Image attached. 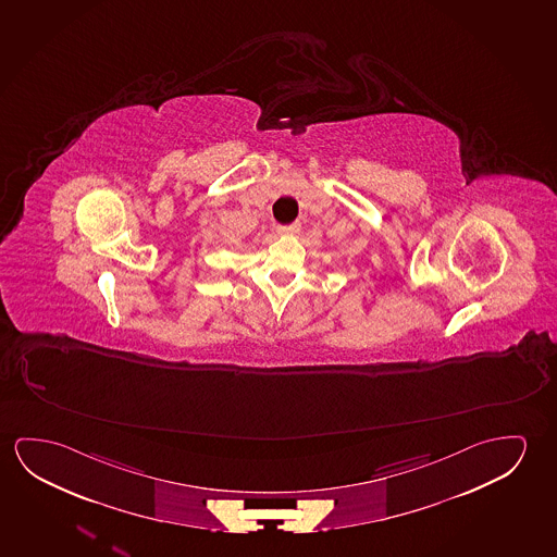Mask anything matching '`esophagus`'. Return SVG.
Instances as JSON below:
<instances>
[{"label":"esophagus","instance_id":"34e87169","mask_svg":"<svg viewBox=\"0 0 557 557\" xmlns=\"http://www.w3.org/2000/svg\"><path fill=\"white\" fill-rule=\"evenodd\" d=\"M300 230V223L299 222H293L289 223V225H282L280 227V232L282 233H297Z\"/></svg>","mask_w":557,"mask_h":557}]
</instances>
